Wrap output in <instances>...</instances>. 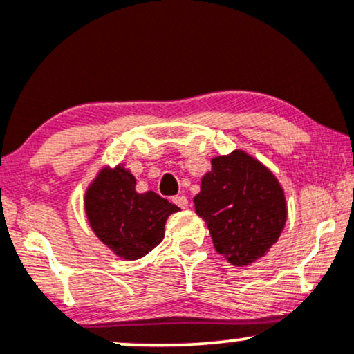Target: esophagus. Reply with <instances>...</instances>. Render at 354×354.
<instances>
[{"mask_svg":"<svg viewBox=\"0 0 354 354\" xmlns=\"http://www.w3.org/2000/svg\"><path fill=\"white\" fill-rule=\"evenodd\" d=\"M173 203L176 206H180V208H183V209L188 208V206H189V201H188V198H186V196H174Z\"/></svg>","mask_w":354,"mask_h":354,"instance_id":"obj_1","label":"esophagus"}]
</instances>
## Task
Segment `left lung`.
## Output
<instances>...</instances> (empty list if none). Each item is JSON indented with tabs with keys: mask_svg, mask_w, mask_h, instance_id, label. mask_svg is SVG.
Segmentation results:
<instances>
[{
	"mask_svg": "<svg viewBox=\"0 0 354 354\" xmlns=\"http://www.w3.org/2000/svg\"><path fill=\"white\" fill-rule=\"evenodd\" d=\"M193 201L216 251L234 266H248L265 256L288 216L279 181L241 149L211 160V171L203 176Z\"/></svg>",
	"mask_w": 354,
	"mask_h": 354,
	"instance_id": "1",
	"label": "left lung"
}]
</instances>
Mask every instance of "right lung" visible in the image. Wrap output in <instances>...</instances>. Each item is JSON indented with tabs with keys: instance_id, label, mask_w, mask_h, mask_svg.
<instances>
[{
	"instance_id": "right-lung-1",
	"label": "right lung",
	"mask_w": 354,
	"mask_h": 354,
	"mask_svg": "<svg viewBox=\"0 0 354 354\" xmlns=\"http://www.w3.org/2000/svg\"><path fill=\"white\" fill-rule=\"evenodd\" d=\"M135 186V176L118 165L101 169L84 194L91 230L124 259L143 258L160 245L166 219L180 209L154 191L138 193Z\"/></svg>"
}]
</instances>
